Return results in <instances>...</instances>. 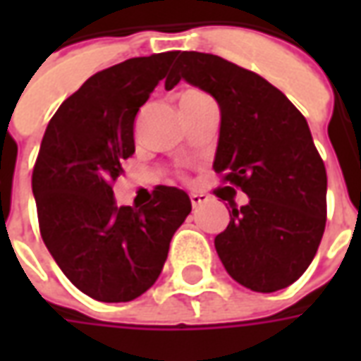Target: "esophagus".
Instances as JSON below:
<instances>
[{
  "label": "esophagus",
  "mask_w": 361,
  "mask_h": 361,
  "mask_svg": "<svg viewBox=\"0 0 361 361\" xmlns=\"http://www.w3.org/2000/svg\"><path fill=\"white\" fill-rule=\"evenodd\" d=\"M189 199H191V204H193V209H197V207H201V204L209 199L207 195H203V193H191L189 195Z\"/></svg>",
  "instance_id": "esophagus-1"
}]
</instances>
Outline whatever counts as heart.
<instances>
[{"instance_id":"heart-1","label":"heart","mask_w":361,"mask_h":361,"mask_svg":"<svg viewBox=\"0 0 361 361\" xmlns=\"http://www.w3.org/2000/svg\"><path fill=\"white\" fill-rule=\"evenodd\" d=\"M189 94H195V92H189Z\"/></svg>"}]
</instances>
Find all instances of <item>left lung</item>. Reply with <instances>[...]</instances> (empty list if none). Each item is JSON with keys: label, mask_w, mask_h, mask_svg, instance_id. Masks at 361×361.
<instances>
[{"label": "left lung", "mask_w": 361, "mask_h": 361, "mask_svg": "<svg viewBox=\"0 0 361 361\" xmlns=\"http://www.w3.org/2000/svg\"><path fill=\"white\" fill-rule=\"evenodd\" d=\"M181 79L219 102L212 168L250 197L230 204V224L214 238L222 265L253 292L290 286L315 257L326 222L325 164L307 121L271 82L219 56L181 51L166 90Z\"/></svg>", "instance_id": "obj_1"}]
</instances>
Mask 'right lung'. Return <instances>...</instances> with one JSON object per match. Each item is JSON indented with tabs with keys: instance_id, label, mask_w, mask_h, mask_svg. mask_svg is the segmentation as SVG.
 I'll return each mask as SVG.
<instances>
[{
	"instance_id": "right-lung-1",
	"label": "right lung",
	"mask_w": 361,
	"mask_h": 361,
	"mask_svg": "<svg viewBox=\"0 0 361 361\" xmlns=\"http://www.w3.org/2000/svg\"><path fill=\"white\" fill-rule=\"evenodd\" d=\"M178 51L131 58L92 75L46 127L32 172L40 234L82 294L131 302L162 272L191 212L183 189L158 185L142 209L118 207L111 183L135 152L133 123Z\"/></svg>"
}]
</instances>
